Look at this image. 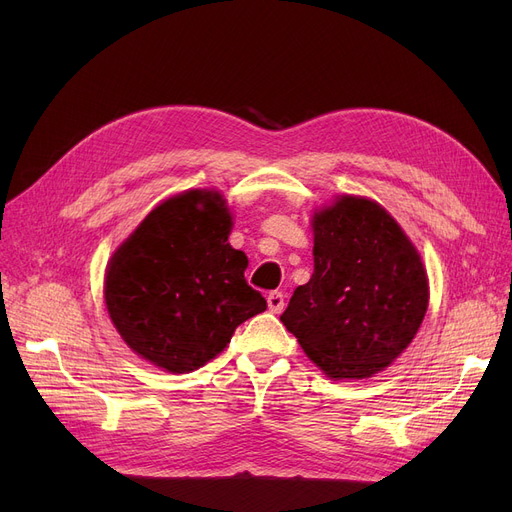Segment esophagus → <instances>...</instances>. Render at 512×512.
Masks as SVG:
<instances>
[{
    "mask_svg": "<svg viewBox=\"0 0 512 512\" xmlns=\"http://www.w3.org/2000/svg\"><path fill=\"white\" fill-rule=\"evenodd\" d=\"M267 307H270L272 313H282V309H284V294L278 292V290L267 294Z\"/></svg>",
    "mask_w": 512,
    "mask_h": 512,
    "instance_id": "esophagus-1",
    "label": "esophagus"
}]
</instances>
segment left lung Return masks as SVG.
Listing matches in <instances>:
<instances>
[{
    "label": "left lung",
    "mask_w": 512,
    "mask_h": 512,
    "mask_svg": "<svg viewBox=\"0 0 512 512\" xmlns=\"http://www.w3.org/2000/svg\"><path fill=\"white\" fill-rule=\"evenodd\" d=\"M313 236V276L294 290L282 324L328 378H371L405 351L425 317L421 257L392 215L363 197L317 211Z\"/></svg>",
    "instance_id": "left-lung-1"
}]
</instances>
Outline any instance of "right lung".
Listing matches in <instances>:
<instances>
[{"label": "right lung", "mask_w": 512, "mask_h": 512, "mask_svg": "<svg viewBox=\"0 0 512 512\" xmlns=\"http://www.w3.org/2000/svg\"><path fill=\"white\" fill-rule=\"evenodd\" d=\"M230 230L220 193L186 191L157 205L112 255L105 307L139 357L170 373L195 371L267 309L245 280L249 259L230 247Z\"/></svg>", "instance_id": "1"}]
</instances>
